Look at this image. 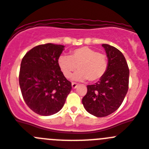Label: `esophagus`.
Listing matches in <instances>:
<instances>
[{
  "label": "esophagus",
  "instance_id": "34e87169",
  "mask_svg": "<svg viewBox=\"0 0 149 149\" xmlns=\"http://www.w3.org/2000/svg\"><path fill=\"white\" fill-rule=\"evenodd\" d=\"M77 86V84H76V83H72V89H76Z\"/></svg>",
  "mask_w": 149,
  "mask_h": 149
}]
</instances>
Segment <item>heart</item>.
I'll return each instance as SVG.
<instances>
[{
	"instance_id": "1",
	"label": "heart",
	"mask_w": 149,
	"mask_h": 149,
	"mask_svg": "<svg viewBox=\"0 0 149 149\" xmlns=\"http://www.w3.org/2000/svg\"><path fill=\"white\" fill-rule=\"evenodd\" d=\"M60 71L66 78L78 69L72 80L78 81L88 79L89 82L99 81L108 68L107 56L88 47H81L71 52L70 56L61 55L58 59Z\"/></svg>"
}]
</instances>
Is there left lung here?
I'll return each mask as SVG.
<instances>
[{"instance_id":"8db88e82","label":"left lung","mask_w":149,"mask_h":149,"mask_svg":"<svg viewBox=\"0 0 149 149\" xmlns=\"http://www.w3.org/2000/svg\"><path fill=\"white\" fill-rule=\"evenodd\" d=\"M108 68L97 83L87 86V93L82 99L86 111L97 117H104L121 106L128 90L129 68L125 58L116 48L102 44Z\"/></svg>"}]
</instances>
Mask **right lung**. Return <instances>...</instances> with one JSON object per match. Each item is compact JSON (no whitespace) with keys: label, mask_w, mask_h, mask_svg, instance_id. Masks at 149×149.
I'll return each instance as SVG.
<instances>
[{"label":"right lung","mask_w":149,"mask_h":149,"mask_svg":"<svg viewBox=\"0 0 149 149\" xmlns=\"http://www.w3.org/2000/svg\"><path fill=\"white\" fill-rule=\"evenodd\" d=\"M65 46L47 43L36 46L23 57L19 85L23 98L36 113L51 116L63 108L72 84L60 71L58 59Z\"/></svg>","instance_id":"1"}]
</instances>
